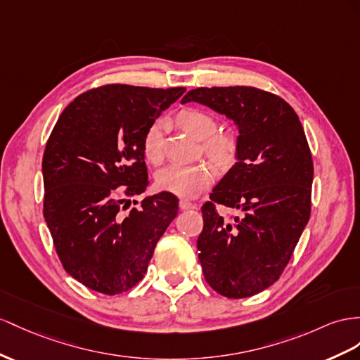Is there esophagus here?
<instances>
[{
	"mask_svg": "<svg viewBox=\"0 0 360 360\" xmlns=\"http://www.w3.org/2000/svg\"><path fill=\"white\" fill-rule=\"evenodd\" d=\"M179 208L181 210H195V208H198V205L195 204V202H190L187 199H181L179 200Z\"/></svg>",
	"mask_w": 360,
	"mask_h": 360,
	"instance_id": "obj_1",
	"label": "esophagus"
}]
</instances>
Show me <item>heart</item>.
Here are the masks:
<instances>
[{
	"label": "heart",
	"mask_w": 360,
	"mask_h": 360,
	"mask_svg": "<svg viewBox=\"0 0 360 360\" xmlns=\"http://www.w3.org/2000/svg\"><path fill=\"white\" fill-rule=\"evenodd\" d=\"M176 123L181 129L202 141V150L211 161L220 167H226L236 158L237 140L226 132L216 134L217 120L198 108H186L178 112ZM164 123L156 120L146 129L143 135V155L152 164H160L164 158L162 147ZM214 173L207 164L195 165H167L156 174V186L172 195L182 198H195L207 190L213 182Z\"/></svg>",
	"instance_id": "1"
}]
</instances>
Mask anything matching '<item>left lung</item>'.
<instances>
[{
    "label": "left lung",
    "mask_w": 360,
    "mask_h": 360,
    "mask_svg": "<svg viewBox=\"0 0 360 360\" xmlns=\"http://www.w3.org/2000/svg\"><path fill=\"white\" fill-rule=\"evenodd\" d=\"M238 126L237 162L202 205L198 237L207 283L226 298H246L280 278L310 219L313 161L302 124L280 96L254 86L188 91ZM219 206L237 210L226 218Z\"/></svg>",
    "instance_id": "8db88e82"
}]
</instances>
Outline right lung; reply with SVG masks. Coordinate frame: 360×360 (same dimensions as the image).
Masks as SVG:
<instances>
[{
  "label": "right lung",
  "instance_id": "1",
  "mask_svg": "<svg viewBox=\"0 0 360 360\" xmlns=\"http://www.w3.org/2000/svg\"><path fill=\"white\" fill-rule=\"evenodd\" d=\"M184 92L122 84L92 88L53 127L42 158L44 217L63 269L88 289L118 295L140 283L178 214V198L169 191L127 210L129 199L149 186L146 129Z\"/></svg>",
  "mask_w": 360,
  "mask_h": 360
}]
</instances>
